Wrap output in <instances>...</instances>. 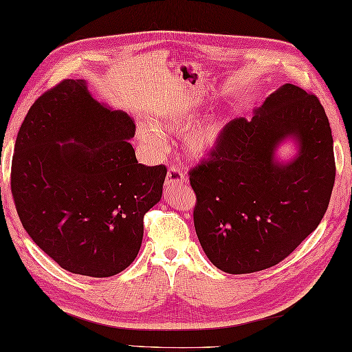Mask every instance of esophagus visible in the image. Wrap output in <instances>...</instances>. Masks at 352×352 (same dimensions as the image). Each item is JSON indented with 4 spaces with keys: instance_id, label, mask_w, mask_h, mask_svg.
Segmentation results:
<instances>
[{
    "instance_id": "obj_1",
    "label": "esophagus",
    "mask_w": 352,
    "mask_h": 352,
    "mask_svg": "<svg viewBox=\"0 0 352 352\" xmlns=\"http://www.w3.org/2000/svg\"><path fill=\"white\" fill-rule=\"evenodd\" d=\"M188 183V178H186L184 172L182 170L180 166H170L168 170V175H166V188H170V186H175V184H186Z\"/></svg>"
}]
</instances>
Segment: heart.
Listing matches in <instances>:
<instances>
[{"instance_id": "heart-1", "label": "heart", "mask_w": 352, "mask_h": 352, "mask_svg": "<svg viewBox=\"0 0 352 352\" xmlns=\"http://www.w3.org/2000/svg\"><path fill=\"white\" fill-rule=\"evenodd\" d=\"M190 123L192 117H166V119H162V126L170 131H183L190 126ZM140 134L142 139L148 143H158V140H160L157 131L149 126H143ZM217 137L218 126L215 123H206V125L197 126L190 131L188 137H186V148H188L190 155L201 157L206 153H209L210 148L217 142Z\"/></svg>"}]
</instances>
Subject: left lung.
Wrapping results in <instances>:
<instances>
[{"label":"left lung","mask_w":352,"mask_h":352,"mask_svg":"<svg viewBox=\"0 0 352 352\" xmlns=\"http://www.w3.org/2000/svg\"><path fill=\"white\" fill-rule=\"evenodd\" d=\"M293 135L301 153L282 167L277 143ZM336 180L331 128L319 98L285 84L252 120L233 119L189 182L195 232L219 270L244 274L279 264L322 221Z\"/></svg>","instance_id":"obj_1"}]
</instances>
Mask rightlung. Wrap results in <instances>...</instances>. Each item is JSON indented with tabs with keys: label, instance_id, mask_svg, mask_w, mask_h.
<instances>
[{
	"label": "right lung",
	"instance_id": "1",
	"mask_svg": "<svg viewBox=\"0 0 352 352\" xmlns=\"http://www.w3.org/2000/svg\"><path fill=\"white\" fill-rule=\"evenodd\" d=\"M134 133L131 117L102 107L82 79L41 94L19 128L10 172L18 217L67 272L114 276L140 250L168 169L137 162Z\"/></svg>",
	"mask_w": 352,
	"mask_h": 352
}]
</instances>
